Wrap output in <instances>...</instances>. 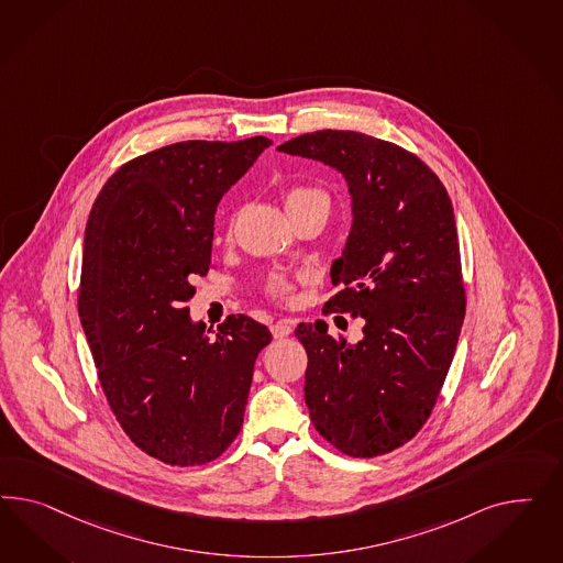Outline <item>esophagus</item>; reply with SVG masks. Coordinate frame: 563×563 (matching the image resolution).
<instances>
[{
  "instance_id": "34e87169",
  "label": "esophagus",
  "mask_w": 563,
  "mask_h": 563,
  "mask_svg": "<svg viewBox=\"0 0 563 563\" xmlns=\"http://www.w3.org/2000/svg\"><path fill=\"white\" fill-rule=\"evenodd\" d=\"M292 320L289 318H285V320H278L276 324H273V334L274 339H285V336H289L290 332H292Z\"/></svg>"
}]
</instances>
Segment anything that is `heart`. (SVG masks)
<instances>
[{
    "label": "heart",
    "instance_id": "1",
    "mask_svg": "<svg viewBox=\"0 0 563 563\" xmlns=\"http://www.w3.org/2000/svg\"><path fill=\"white\" fill-rule=\"evenodd\" d=\"M311 198H324L322 191L318 189L309 188H292L285 194V208H292V206L301 205L306 200ZM268 290L273 292L274 297H280V299H289L290 292H292V285L285 276H273L268 280Z\"/></svg>",
    "mask_w": 563,
    "mask_h": 563
}]
</instances>
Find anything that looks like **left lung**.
<instances>
[{
	"label": "left lung",
	"mask_w": 563,
	"mask_h": 563,
	"mask_svg": "<svg viewBox=\"0 0 563 563\" xmlns=\"http://www.w3.org/2000/svg\"><path fill=\"white\" fill-rule=\"evenodd\" d=\"M276 151L339 170L353 212L330 268L341 290L325 307L353 311L361 341L330 336L324 320L295 328L311 423L349 456L393 452L426 423L461 336L466 297L450 196L421 158L361 132L320 130Z\"/></svg>",
	"instance_id": "obj_1"
}]
</instances>
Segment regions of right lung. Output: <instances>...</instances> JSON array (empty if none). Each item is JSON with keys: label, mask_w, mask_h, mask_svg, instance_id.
Listing matches in <instances>:
<instances>
[{"label": "right lung", "mask_w": 563, "mask_h": 563, "mask_svg": "<svg viewBox=\"0 0 563 563\" xmlns=\"http://www.w3.org/2000/svg\"><path fill=\"white\" fill-rule=\"evenodd\" d=\"M271 144L189 140L142 154L109 177L86 222L78 313L102 393L130 440L167 464L231 445L273 341L250 316L214 332L186 307L210 266L217 206Z\"/></svg>", "instance_id": "1"}]
</instances>
